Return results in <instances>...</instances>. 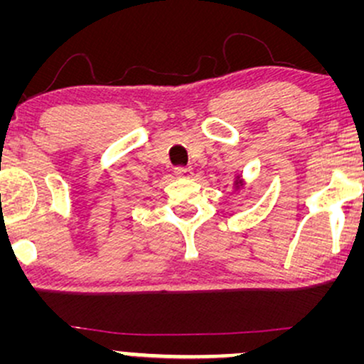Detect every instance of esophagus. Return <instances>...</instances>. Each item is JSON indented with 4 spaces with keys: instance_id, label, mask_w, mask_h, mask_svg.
<instances>
[{
    "instance_id": "esophagus-1",
    "label": "esophagus",
    "mask_w": 364,
    "mask_h": 364,
    "mask_svg": "<svg viewBox=\"0 0 364 364\" xmlns=\"http://www.w3.org/2000/svg\"><path fill=\"white\" fill-rule=\"evenodd\" d=\"M174 174H176L178 178H190L191 168L190 166H176V168H174Z\"/></svg>"
}]
</instances>
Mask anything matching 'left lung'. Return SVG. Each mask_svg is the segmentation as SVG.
Returning <instances> with one entry per match:
<instances>
[{"mask_svg": "<svg viewBox=\"0 0 364 364\" xmlns=\"http://www.w3.org/2000/svg\"><path fill=\"white\" fill-rule=\"evenodd\" d=\"M236 185H237V183H236Z\"/></svg>", "mask_w": 364, "mask_h": 364, "instance_id": "8db88e82", "label": "left lung"}]
</instances>
